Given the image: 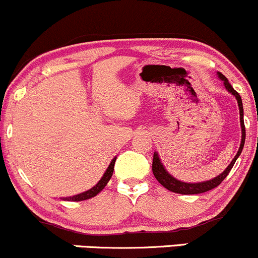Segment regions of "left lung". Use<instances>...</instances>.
Here are the masks:
<instances>
[{
    "label": "left lung",
    "instance_id": "left-lung-1",
    "mask_svg": "<svg viewBox=\"0 0 258 258\" xmlns=\"http://www.w3.org/2000/svg\"><path fill=\"white\" fill-rule=\"evenodd\" d=\"M219 77H220V79L224 81V85H225L226 90H228L229 92H231L232 95L236 97L237 103H239L240 123H241V129H242V139H241V145H240L239 151H237L236 156L232 159V161L230 162V165L228 166V167H226V170L224 171L223 173L219 174V176L215 177V178L210 179V181L201 182V183H184V182H181V181H178V179L173 178V177L171 176V174L165 170V167H163L162 163L160 162V159H159V156H157V154H154V160H152V173H154L155 178H156L157 181H159L160 183L163 185V187L167 188L168 190H171V192L179 193V195H199V193L208 192V190H210V189H213V188L218 187V185L220 184L221 182L224 181V179H225V177L228 176V173L230 172V171H231L232 166H234V163L236 162L237 157L240 156L241 151H242L243 144H245V137H246L245 123H243L242 101H241V97H240L239 93H237L236 91L232 88V86L229 84L228 79H226V77L220 73H219Z\"/></svg>",
    "mask_w": 258,
    "mask_h": 258
}]
</instances>
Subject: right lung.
I'll return each mask as SVG.
<instances>
[{"mask_svg": "<svg viewBox=\"0 0 258 258\" xmlns=\"http://www.w3.org/2000/svg\"><path fill=\"white\" fill-rule=\"evenodd\" d=\"M114 163H115V159H113L112 162L109 163V167L107 168L106 173L103 174V177L101 178V181H99L98 183L95 185V187L91 188V189H88V190H86V192L81 193V195H77V196H74V197H69V198H65V201H71V202L86 201V199H90V198H92V197L98 195V193L101 192V190L103 189L104 187H106L108 181H109L110 177H112L113 170H114Z\"/></svg>", "mask_w": 258, "mask_h": 258, "instance_id": "add662e5", "label": "right lung"}]
</instances>
